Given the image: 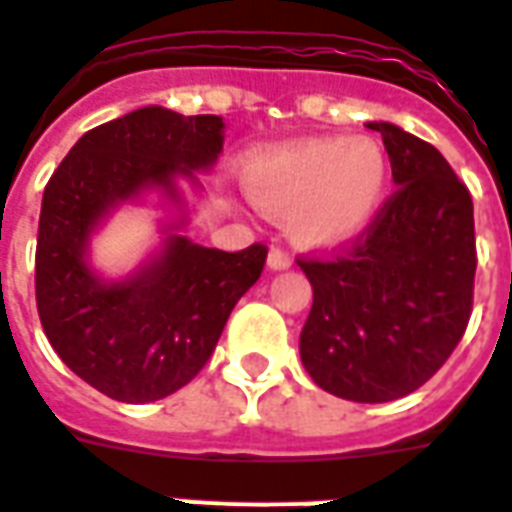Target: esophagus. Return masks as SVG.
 <instances>
[{
	"instance_id": "1",
	"label": "esophagus",
	"mask_w": 512,
	"mask_h": 512,
	"mask_svg": "<svg viewBox=\"0 0 512 512\" xmlns=\"http://www.w3.org/2000/svg\"><path fill=\"white\" fill-rule=\"evenodd\" d=\"M268 266L271 268H290L293 266V260L287 255L282 246H271V252H268Z\"/></svg>"
}]
</instances>
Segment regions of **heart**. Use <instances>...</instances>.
Segmentation results:
<instances>
[{
    "label": "heart",
    "mask_w": 512,
    "mask_h": 512,
    "mask_svg": "<svg viewBox=\"0 0 512 512\" xmlns=\"http://www.w3.org/2000/svg\"><path fill=\"white\" fill-rule=\"evenodd\" d=\"M388 162L369 138H309L260 151L244 168V192L285 217L304 244H342L380 211Z\"/></svg>",
    "instance_id": "obj_1"
}]
</instances>
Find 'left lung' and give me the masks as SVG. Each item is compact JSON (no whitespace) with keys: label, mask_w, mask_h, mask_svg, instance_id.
Masks as SVG:
<instances>
[{"label":"left lung","mask_w":512,"mask_h":512,"mask_svg":"<svg viewBox=\"0 0 512 512\" xmlns=\"http://www.w3.org/2000/svg\"><path fill=\"white\" fill-rule=\"evenodd\" d=\"M393 195L331 255L295 263L312 282L301 361L323 391L380 404L418 391L467 331L475 290L472 195L431 143L385 121Z\"/></svg>","instance_id":"1"}]
</instances>
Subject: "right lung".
Segmentation results:
<instances>
[{
	"instance_id": "1",
	"label": "right lung",
	"mask_w": 512,
	"mask_h": 512,
	"mask_svg": "<svg viewBox=\"0 0 512 512\" xmlns=\"http://www.w3.org/2000/svg\"><path fill=\"white\" fill-rule=\"evenodd\" d=\"M222 151L219 116L160 105L100 124L75 143L43 192L34 295L48 342L83 382L127 404L165 399L198 377L268 246L222 252L170 236L157 263L105 285L86 266L94 225L146 187L208 170Z\"/></svg>"
}]
</instances>
